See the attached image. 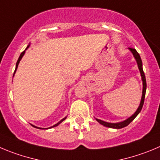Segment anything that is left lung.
Wrapping results in <instances>:
<instances>
[{"mask_svg": "<svg viewBox=\"0 0 160 160\" xmlns=\"http://www.w3.org/2000/svg\"><path fill=\"white\" fill-rule=\"evenodd\" d=\"M128 49L131 51V52L132 53L133 56H134L135 59L137 60V65H138V68L140 70V75H141V78H142V81H143V92H142V98H141V101H140V105H139L138 109L135 112V113L133 115H132L129 118H128L127 120L124 121H121V122H118V123H109V122H105V121H102V120H99V119H97L96 118V121H98V123H100L102 125L105 126V127H108V128H117V129H119V128H122L124 127H126L127 125L130 124L133 120L136 118L137 115L140 113V112L141 111L142 109V107L143 105V102H144V98H145V93H146V88H147V83H146V78H145V75H144V73H143V65H142V60L140 58V55L139 53L137 51V50L134 49V48H128Z\"/></svg>", "mask_w": 160, "mask_h": 160, "instance_id": "obj_1", "label": "left lung"}]
</instances>
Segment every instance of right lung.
I'll return each instance as SVG.
<instances>
[{
    "label": "right lung",
    "mask_w": 160,
    "mask_h": 160,
    "mask_svg": "<svg viewBox=\"0 0 160 160\" xmlns=\"http://www.w3.org/2000/svg\"><path fill=\"white\" fill-rule=\"evenodd\" d=\"M28 48H29V45H28V47H27V48H26V49H25V50H24V51H23V52H22V53H21V54H20V57H19L18 60H17V64H16V70H15V71H14V74H15V72H16V70H17V67H18V65H19V62H20V59H21V58H22V57H23V55H24V53H25V51H26V50H27V49H28ZM13 76H14V74H13ZM66 118H67V117H64L63 119H62V120H61V121H59V122H58V123H57V124H55V125H53V126H51V127H50V128H54V127H56V126H58V124H60V123H62V121H64V120H65V119H66ZM32 126H33V127H34V128H39V129H44V128H39V127H36V126H35V125H32Z\"/></svg>",
    "instance_id": "right-lung-1"
}]
</instances>
